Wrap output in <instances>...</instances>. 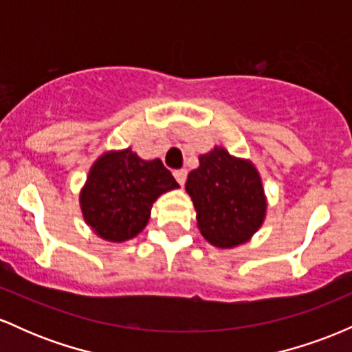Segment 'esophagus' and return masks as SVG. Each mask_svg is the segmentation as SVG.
Instances as JSON below:
<instances>
[{"label":"esophagus","instance_id":"34e87169","mask_svg":"<svg viewBox=\"0 0 352 352\" xmlns=\"http://www.w3.org/2000/svg\"><path fill=\"white\" fill-rule=\"evenodd\" d=\"M173 177H175V180L179 182L180 185H184L185 180H187V170H184V168H180V170H175V172H173Z\"/></svg>","mask_w":352,"mask_h":352}]
</instances>
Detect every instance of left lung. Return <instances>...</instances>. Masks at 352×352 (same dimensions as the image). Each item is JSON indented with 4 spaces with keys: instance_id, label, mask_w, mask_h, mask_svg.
<instances>
[{
    "instance_id": "left-lung-1",
    "label": "left lung",
    "mask_w": 352,
    "mask_h": 352,
    "mask_svg": "<svg viewBox=\"0 0 352 352\" xmlns=\"http://www.w3.org/2000/svg\"><path fill=\"white\" fill-rule=\"evenodd\" d=\"M199 162L188 173L185 190L201 236L218 248L246 243L263 225L268 207L256 167L218 145L201 153Z\"/></svg>"
}]
</instances>
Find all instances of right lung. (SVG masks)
<instances>
[{
    "mask_svg": "<svg viewBox=\"0 0 352 352\" xmlns=\"http://www.w3.org/2000/svg\"><path fill=\"white\" fill-rule=\"evenodd\" d=\"M175 188L179 184L159 159L144 160L127 147L104 152L92 164L79 204L96 235L122 243L145 228L153 201Z\"/></svg>",
    "mask_w": 352,
    "mask_h": 352,
    "instance_id": "1",
    "label": "right lung"
}]
</instances>
